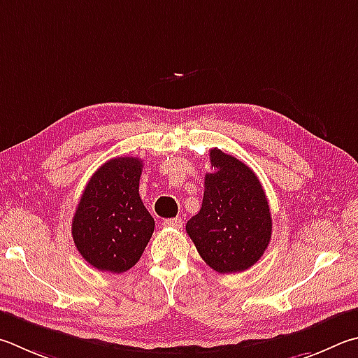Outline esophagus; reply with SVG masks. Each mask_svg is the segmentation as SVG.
Returning a JSON list of instances; mask_svg holds the SVG:
<instances>
[{"label":"esophagus","mask_w":358,"mask_h":358,"mask_svg":"<svg viewBox=\"0 0 358 358\" xmlns=\"http://www.w3.org/2000/svg\"><path fill=\"white\" fill-rule=\"evenodd\" d=\"M164 227H171V229H181L183 227V219L181 217H173V219H166L164 222H162Z\"/></svg>","instance_id":"esophagus-1"}]
</instances>
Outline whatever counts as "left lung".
I'll return each instance as SVG.
<instances>
[{
	"mask_svg": "<svg viewBox=\"0 0 358 358\" xmlns=\"http://www.w3.org/2000/svg\"><path fill=\"white\" fill-rule=\"evenodd\" d=\"M214 171L205 175L200 211L186 231L200 257L220 274L243 272L268 249L272 235L269 203L255 172L219 148L210 150Z\"/></svg>",
	"mask_w": 358,
	"mask_h": 358,
	"instance_id": "obj_1",
	"label": "left lung"
}]
</instances>
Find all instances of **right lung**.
<instances>
[{
    "label": "right lung",
    "instance_id": "add662e5",
    "mask_svg": "<svg viewBox=\"0 0 358 358\" xmlns=\"http://www.w3.org/2000/svg\"><path fill=\"white\" fill-rule=\"evenodd\" d=\"M144 162L120 157L90 177L71 220L78 252L99 271L122 274L139 262L155 220L139 196Z\"/></svg>",
    "mask_w": 358,
    "mask_h": 358
}]
</instances>
